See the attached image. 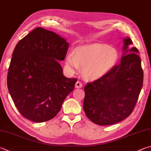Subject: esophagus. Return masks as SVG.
I'll list each match as a JSON object with an SVG mask.
<instances>
[{"mask_svg": "<svg viewBox=\"0 0 151 151\" xmlns=\"http://www.w3.org/2000/svg\"><path fill=\"white\" fill-rule=\"evenodd\" d=\"M83 83L80 81H77L75 84V88H80L83 87Z\"/></svg>", "mask_w": 151, "mask_h": 151, "instance_id": "obj_1", "label": "esophagus"}]
</instances>
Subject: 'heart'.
<instances>
[{
    "mask_svg": "<svg viewBox=\"0 0 151 151\" xmlns=\"http://www.w3.org/2000/svg\"><path fill=\"white\" fill-rule=\"evenodd\" d=\"M119 59L116 49L102 43H92L78 46L75 52L68 53L65 64L72 73L82 68V74L90 81H96L108 74Z\"/></svg>",
    "mask_w": 151,
    "mask_h": 151,
    "instance_id": "obj_1",
    "label": "heart"
}]
</instances>
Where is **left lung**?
I'll list each match as a JSON object with an SVG mask.
<instances>
[{
  "label": "left lung",
  "instance_id": "1",
  "mask_svg": "<svg viewBox=\"0 0 151 151\" xmlns=\"http://www.w3.org/2000/svg\"><path fill=\"white\" fill-rule=\"evenodd\" d=\"M119 65L102 78L84 86L83 109L90 121L109 125L122 121L133 111L143 82L139 51L129 37L123 39Z\"/></svg>",
  "mask_w": 151,
  "mask_h": 151
}]
</instances>
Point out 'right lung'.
Listing matches in <instances>:
<instances>
[{
  "label": "right lung",
  "instance_id": "right-lung-1",
  "mask_svg": "<svg viewBox=\"0 0 151 151\" xmlns=\"http://www.w3.org/2000/svg\"><path fill=\"white\" fill-rule=\"evenodd\" d=\"M68 45L66 38L40 27L16 45L7 86L24 117L35 122L49 121L73 90L77 80L65 77L59 62L65 59Z\"/></svg>",
  "mask_w": 151,
  "mask_h": 151
}]
</instances>
